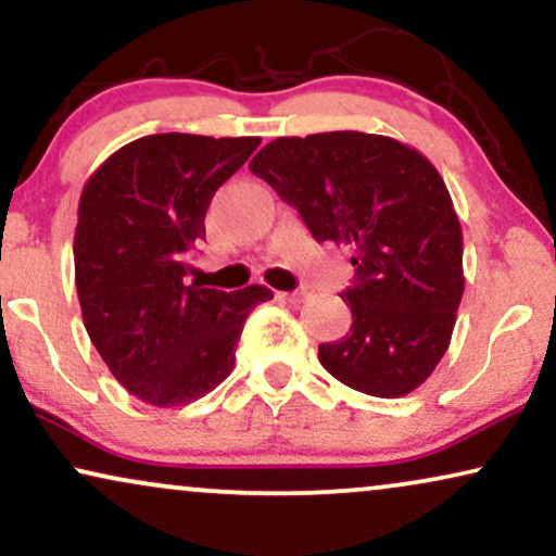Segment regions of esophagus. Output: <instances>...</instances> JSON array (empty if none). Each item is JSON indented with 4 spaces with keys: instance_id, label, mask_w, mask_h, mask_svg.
<instances>
[{
    "instance_id": "esophagus-1",
    "label": "esophagus",
    "mask_w": 556,
    "mask_h": 556,
    "mask_svg": "<svg viewBox=\"0 0 556 556\" xmlns=\"http://www.w3.org/2000/svg\"><path fill=\"white\" fill-rule=\"evenodd\" d=\"M279 298H282L285 302H302L307 298L305 290H294V292H279Z\"/></svg>"
}]
</instances>
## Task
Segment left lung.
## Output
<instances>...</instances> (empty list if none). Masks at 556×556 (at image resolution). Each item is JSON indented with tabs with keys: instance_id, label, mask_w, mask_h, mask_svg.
Listing matches in <instances>:
<instances>
[{
	"instance_id": "1",
	"label": "left lung",
	"mask_w": 556,
	"mask_h": 556,
	"mask_svg": "<svg viewBox=\"0 0 556 556\" xmlns=\"http://www.w3.org/2000/svg\"><path fill=\"white\" fill-rule=\"evenodd\" d=\"M249 169L298 208L317 243L353 249V285L340 292L353 325L317 348L325 371L381 399L425 383L465 287L460 220L432 162L391 137L323 131L274 139Z\"/></svg>"
}]
</instances>
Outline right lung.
<instances>
[{"label": "right lung", "instance_id": "obj_1", "mask_svg": "<svg viewBox=\"0 0 556 556\" xmlns=\"http://www.w3.org/2000/svg\"><path fill=\"white\" fill-rule=\"evenodd\" d=\"M258 137L150 135L111 154L80 192L76 290L88 338L129 394L182 406L233 371L236 343L266 287L188 282L216 190Z\"/></svg>", "mask_w": 556, "mask_h": 556}]
</instances>
